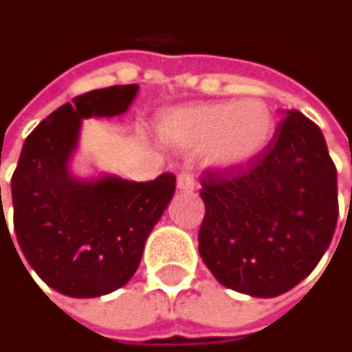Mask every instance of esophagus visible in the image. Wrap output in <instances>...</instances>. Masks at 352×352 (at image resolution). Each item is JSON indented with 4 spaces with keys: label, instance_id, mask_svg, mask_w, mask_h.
Returning a JSON list of instances; mask_svg holds the SVG:
<instances>
[{
    "label": "esophagus",
    "instance_id": "esophagus-1",
    "mask_svg": "<svg viewBox=\"0 0 352 352\" xmlns=\"http://www.w3.org/2000/svg\"><path fill=\"white\" fill-rule=\"evenodd\" d=\"M177 188L182 192H194L196 190V179H194V175L190 170H184L179 173V177H177Z\"/></svg>",
    "mask_w": 352,
    "mask_h": 352
}]
</instances>
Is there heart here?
Instances as JSON below:
<instances>
[{"label": "heart", "instance_id": "heart-1", "mask_svg": "<svg viewBox=\"0 0 352 352\" xmlns=\"http://www.w3.org/2000/svg\"><path fill=\"white\" fill-rule=\"evenodd\" d=\"M276 121L264 100L202 102L164 113L158 135L177 150H202L217 168H237L258 158L274 138Z\"/></svg>", "mask_w": 352, "mask_h": 352}]
</instances>
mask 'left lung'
Returning <instances> with one entry per match:
<instances>
[{
  "label": "left lung",
  "instance_id": "left-lung-1",
  "mask_svg": "<svg viewBox=\"0 0 352 352\" xmlns=\"http://www.w3.org/2000/svg\"><path fill=\"white\" fill-rule=\"evenodd\" d=\"M268 148L225 173L202 175L206 214L198 250L214 278L250 297L297 287L326 254L336 221V166L322 129L283 111Z\"/></svg>",
  "mask_w": 352,
  "mask_h": 352
}]
</instances>
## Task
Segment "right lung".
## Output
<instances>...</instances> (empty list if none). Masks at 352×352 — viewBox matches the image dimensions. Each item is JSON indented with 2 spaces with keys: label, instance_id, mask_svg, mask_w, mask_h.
Segmentation results:
<instances>
[{
  "label": "right lung",
  "instance_id": "add662e5",
  "mask_svg": "<svg viewBox=\"0 0 352 352\" xmlns=\"http://www.w3.org/2000/svg\"><path fill=\"white\" fill-rule=\"evenodd\" d=\"M135 96L138 84L76 96L43 119L22 146L12 177L14 233L30 268L61 295L88 299L127 285L175 194L173 173L138 184L72 170L82 121L119 117ZM0 221L6 225L3 206Z\"/></svg>",
  "mask_w": 352,
  "mask_h": 352
}]
</instances>
